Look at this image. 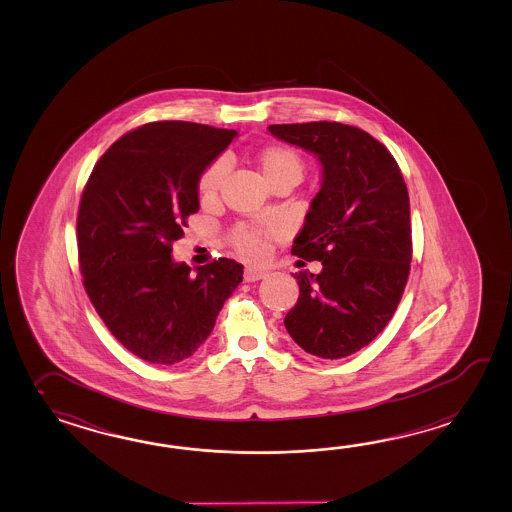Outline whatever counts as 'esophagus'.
I'll list each match as a JSON object with an SVG mask.
<instances>
[{"mask_svg":"<svg viewBox=\"0 0 512 512\" xmlns=\"http://www.w3.org/2000/svg\"><path fill=\"white\" fill-rule=\"evenodd\" d=\"M268 275L266 270H261V268H246L244 270V281L246 283H255V281H261Z\"/></svg>","mask_w":512,"mask_h":512,"instance_id":"1","label":"esophagus"}]
</instances>
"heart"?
<instances>
[{
	"label": "heart",
	"mask_w": 512,
	"mask_h": 512,
	"mask_svg": "<svg viewBox=\"0 0 512 512\" xmlns=\"http://www.w3.org/2000/svg\"><path fill=\"white\" fill-rule=\"evenodd\" d=\"M253 161L257 165V169L261 171L262 178L270 185H277L284 180H296L299 182L303 172H305V161L301 158V154L296 148L288 147L283 143H270L259 148L253 156ZM224 163L215 161L205 169L200 178H198V198L200 202L209 204L216 198V194L220 191V185L224 182ZM231 246L237 250L239 255L246 259H259L264 253V237L261 231L250 228H237L231 231L229 235Z\"/></svg>",
	"instance_id": "obj_1"
}]
</instances>
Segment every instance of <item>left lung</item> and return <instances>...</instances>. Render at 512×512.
Returning <instances> with one entry per match:
<instances>
[{
	"label": "left lung",
	"mask_w": 512,
	"mask_h": 512,
	"mask_svg": "<svg viewBox=\"0 0 512 512\" xmlns=\"http://www.w3.org/2000/svg\"><path fill=\"white\" fill-rule=\"evenodd\" d=\"M268 130L316 154L323 167L292 246L323 270L294 275L299 299L284 327L308 354L345 358L375 340L404 294L413 251L408 187L391 152L356 126L314 121Z\"/></svg>",
	"instance_id": "8db88e82"
}]
</instances>
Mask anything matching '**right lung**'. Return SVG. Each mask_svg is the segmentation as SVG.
<instances>
[{
  "mask_svg": "<svg viewBox=\"0 0 512 512\" xmlns=\"http://www.w3.org/2000/svg\"><path fill=\"white\" fill-rule=\"evenodd\" d=\"M235 130L158 121L119 137L95 163L80 198L82 283L104 325L130 353L156 365L193 356L242 281L218 259L191 272L172 261L187 216L200 209L198 178Z\"/></svg>",
  "mask_w": 512,
  "mask_h": 512,
  "instance_id": "obj_1",
  "label": "right lung"
}]
</instances>
